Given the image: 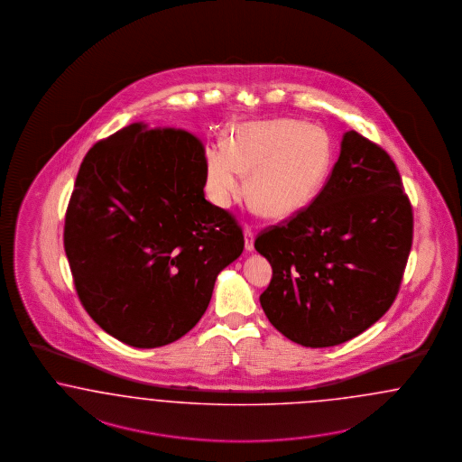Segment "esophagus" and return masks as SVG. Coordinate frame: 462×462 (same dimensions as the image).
Listing matches in <instances>:
<instances>
[{
	"instance_id": "34e87169",
	"label": "esophagus",
	"mask_w": 462,
	"mask_h": 462,
	"mask_svg": "<svg viewBox=\"0 0 462 462\" xmlns=\"http://www.w3.org/2000/svg\"><path fill=\"white\" fill-rule=\"evenodd\" d=\"M244 240H245V251L251 253V251L254 249V228H253V225H247V226H245Z\"/></svg>"
}]
</instances>
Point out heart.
<instances>
[{
  "instance_id": "heart-1",
  "label": "heart",
  "mask_w": 462,
  "mask_h": 462,
  "mask_svg": "<svg viewBox=\"0 0 462 462\" xmlns=\"http://www.w3.org/2000/svg\"><path fill=\"white\" fill-rule=\"evenodd\" d=\"M332 162L328 137L299 120L245 124L230 144L206 149L208 182L215 199L228 206L245 196L268 218L285 220L302 211L325 184Z\"/></svg>"
}]
</instances>
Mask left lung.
<instances>
[{
	"mask_svg": "<svg viewBox=\"0 0 462 462\" xmlns=\"http://www.w3.org/2000/svg\"><path fill=\"white\" fill-rule=\"evenodd\" d=\"M411 245L412 206L397 166L349 130L313 203L256 237L273 270L261 308L304 347L347 342L393 304Z\"/></svg>",
	"mask_w": 462,
	"mask_h": 462,
	"instance_id": "8db88e82",
	"label": "left lung"
}]
</instances>
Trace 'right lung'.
<instances>
[{
  "label": "right lung",
  "instance_id": "1",
  "mask_svg": "<svg viewBox=\"0 0 462 462\" xmlns=\"http://www.w3.org/2000/svg\"><path fill=\"white\" fill-rule=\"evenodd\" d=\"M203 143L132 124L96 143L75 179L63 245L84 310L111 337L152 349L201 319L244 251L237 220L206 201Z\"/></svg>",
  "mask_w": 462,
  "mask_h": 462
}]
</instances>
